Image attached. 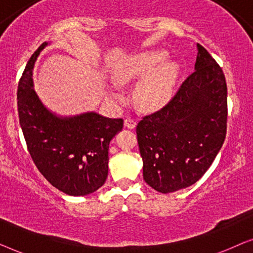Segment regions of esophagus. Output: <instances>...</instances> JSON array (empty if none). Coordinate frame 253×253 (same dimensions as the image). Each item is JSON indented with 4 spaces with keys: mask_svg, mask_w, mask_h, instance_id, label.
<instances>
[{
    "mask_svg": "<svg viewBox=\"0 0 253 253\" xmlns=\"http://www.w3.org/2000/svg\"><path fill=\"white\" fill-rule=\"evenodd\" d=\"M136 126H137L136 121L132 119H126V121H124V126L127 127V129H134Z\"/></svg>",
    "mask_w": 253,
    "mask_h": 253,
    "instance_id": "esophagus-1",
    "label": "esophagus"
}]
</instances>
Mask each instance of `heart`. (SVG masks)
Instances as JSON below:
<instances>
[{
	"label": "heart",
	"instance_id": "b5f03b06",
	"mask_svg": "<svg viewBox=\"0 0 253 253\" xmlns=\"http://www.w3.org/2000/svg\"><path fill=\"white\" fill-rule=\"evenodd\" d=\"M165 50H148L127 57L114 71V81L117 85H126L131 82L143 81L137 87L136 101L144 110L164 108L170 101L174 93L178 65L167 62ZM108 98L121 100L115 87L108 88Z\"/></svg>",
	"mask_w": 253,
	"mask_h": 253
}]
</instances>
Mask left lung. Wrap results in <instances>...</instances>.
Masks as SVG:
<instances>
[{
	"label": "left lung",
	"mask_w": 253,
	"mask_h": 253,
	"mask_svg": "<svg viewBox=\"0 0 253 253\" xmlns=\"http://www.w3.org/2000/svg\"><path fill=\"white\" fill-rule=\"evenodd\" d=\"M195 71L167 106L137 126L145 182L169 193L195 184L219 153L227 130L222 69L197 43Z\"/></svg>",
	"instance_id": "left-lung-1"
}]
</instances>
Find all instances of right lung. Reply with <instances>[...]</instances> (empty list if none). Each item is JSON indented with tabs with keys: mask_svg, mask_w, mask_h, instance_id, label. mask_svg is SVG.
<instances>
[{
	"mask_svg": "<svg viewBox=\"0 0 253 253\" xmlns=\"http://www.w3.org/2000/svg\"><path fill=\"white\" fill-rule=\"evenodd\" d=\"M48 44L34 51L20 78L19 124L31 158L44 178L69 196H86L105 184L109 143L122 130L123 120L95 112L63 116L48 109L33 82L37 58Z\"/></svg>",
	"mask_w": 253,
	"mask_h": 253,
	"instance_id": "right-lung-1",
	"label": "right lung"
}]
</instances>
